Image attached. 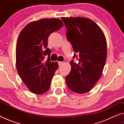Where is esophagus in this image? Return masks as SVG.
<instances>
[{"mask_svg":"<svg viewBox=\"0 0 124 124\" xmlns=\"http://www.w3.org/2000/svg\"><path fill=\"white\" fill-rule=\"evenodd\" d=\"M58 66L60 67V66H61L63 64V63L62 62H58Z\"/></svg>","mask_w":124,"mask_h":124,"instance_id":"obj_1","label":"esophagus"}]
</instances>
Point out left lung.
<instances>
[{"label": "left lung", "mask_w": 124, "mask_h": 124, "mask_svg": "<svg viewBox=\"0 0 124 124\" xmlns=\"http://www.w3.org/2000/svg\"><path fill=\"white\" fill-rule=\"evenodd\" d=\"M67 39L79 54L78 62L71 61V70L66 77L69 89L78 93L91 90L100 79L107 58V42L100 27L84 17H61ZM74 54V58L78 56Z\"/></svg>", "instance_id": "obj_1"}]
</instances>
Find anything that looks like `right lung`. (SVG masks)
<instances>
[{
	"label": "right lung",
	"instance_id": "obj_1",
	"mask_svg": "<svg viewBox=\"0 0 124 124\" xmlns=\"http://www.w3.org/2000/svg\"><path fill=\"white\" fill-rule=\"evenodd\" d=\"M63 26L58 18H45L27 24L18 35L16 50V66L25 85L35 94L47 91L58 68L57 62L50 61L47 46L50 34ZM49 57L46 62L45 56Z\"/></svg>",
	"mask_w": 124,
	"mask_h": 124
}]
</instances>
